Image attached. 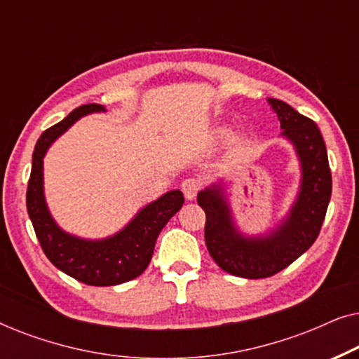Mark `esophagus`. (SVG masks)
I'll list each match as a JSON object with an SVG mask.
<instances>
[{"mask_svg": "<svg viewBox=\"0 0 359 359\" xmlns=\"http://www.w3.org/2000/svg\"><path fill=\"white\" fill-rule=\"evenodd\" d=\"M201 186H203V183H201V180L198 178H186L183 183H181V189H183V194L186 199H194L196 194L199 193Z\"/></svg>", "mask_w": 359, "mask_h": 359, "instance_id": "obj_1", "label": "esophagus"}]
</instances>
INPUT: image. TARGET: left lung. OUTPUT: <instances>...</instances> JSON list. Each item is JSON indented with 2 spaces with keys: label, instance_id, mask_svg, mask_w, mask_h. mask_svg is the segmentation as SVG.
Here are the masks:
<instances>
[{
  "label": "left lung",
  "instance_id": "left-lung-1",
  "mask_svg": "<svg viewBox=\"0 0 359 359\" xmlns=\"http://www.w3.org/2000/svg\"><path fill=\"white\" fill-rule=\"evenodd\" d=\"M268 101L301 161V189L287 217L273 232L245 237L235 229L222 188L214 184L198 194L205 212L204 237L210 257L225 273L248 279L273 276L306 253L320 233L332 196L325 142L316 122L284 101Z\"/></svg>",
  "mask_w": 359,
  "mask_h": 359
}]
</instances>
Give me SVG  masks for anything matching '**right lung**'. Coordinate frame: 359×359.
Segmentation results:
<instances>
[{
	"label": "right lung",
	"mask_w": 359,
	"mask_h": 359,
	"mask_svg": "<svg viewBox=\"0 0 359 359\" xmlns=\"http://www.w3.org/2000/svg\"><path fill=\"white\" fill-rule=\"evenodd\" d=\"M100 111L106 109L101 104H83L41 135L32 154L26 204L39 243L53 266L90 286H116L145 271L154 255L156 237L181 209L184 196L180 189L163 194L145 205L121 232L109 238L85 240L63 232L52 219L43 198V156L52 142L73 122Z\"/></svg>",
	"instance_id": "right-lung-1"
}]
</instances>
